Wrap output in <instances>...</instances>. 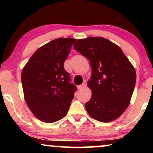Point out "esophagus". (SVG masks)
Wrapping results in <instances>:
<instances>
[{"instance_id": "34e87169", "label": "esophagus", "mask_w": 153, "mask_h": 153, "mask_svg": "<svg viewBox=\"0 0 153 153\" xmlns=\"http://www.w3.org/2000/svg\"><path fill=\"white\" fill-rule=\"evenodd\" d=\"M86 81H84L83 82V83L81 85H79L78 86V89H79V90H81V89H83V88H85V86H86Z\"/></svg>"}]
</instances>
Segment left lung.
Instances as JSON below:
<instances>
[{
	"instance_id": "1",
	"label": "left lung",
	"mask_w": 153,
	"mask_h": 153,
	"mask_svg": "<svg viewBox=\"0 0 153 153\" xmlns=\"http://www.w3.org/2000/svg\"><path fill=\"white\" fill-rule=\"evenodd\" d=\"M74 48L89 60L92 69L87 112L100 122L116 120L130 102L137 79L134 68L118 45L104 37L78 39Z\"/></svg>"
}]
</instances>
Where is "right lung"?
<instances>
[{
    "instance_id": "right-lung-1",
    "label": "right lung",
    "mask_w": 153,
    "mask_h": 153,
    "mask_svg": "<svg viewBox=\"0 0 153 153\" xmlns=\"http://www.w3.org/2000/svg\"><path fill=\"white\" fill-rule=\"evenodd\" d=\"M76 39L58 38L39 48L23 69L24 99L34 116L45 123L65 116L76 85L70 83L64 62Z\"/></svg>"
}]
</instances>
